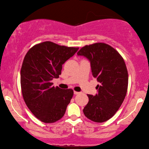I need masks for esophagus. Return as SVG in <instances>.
<instances>
[{
	"label": "esophagus",
	"instance_id": "obj_1",
	"mask_svg": "<svg viewBox=\"0 0 149 149\" xmlns=\"http://www.w3.org/2000/svg\"><path fill=\"white\" fill-rule=\"evenodd\" d=\"M74 93L75 95H78V94H79V92H77V91H74Z\"/></svg>",
	"mask_w": 149,
	"mask_h": 149
}]
</instances>
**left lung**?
I'll use <instances>...</instances> for the list:
<instances>
[{
    "mask_svg": "<svg viewBox=\"0 0 149 149\" xmlns=\"http://www.w3.org/2000/svg\"><path fill=\"white\" fill-rule=\"evenodd\" d=\"M89 60L93 76L100 85L95 96L87 95L89 102L84 108L88 119L102 123L110 119L121 107L128 86V73L124 60L116 50L104 42L82 47L77 52Z\"/></svg>",
    "mask_w": 149,
    "mask_h": 149,
    "instance_id": "left-lung-1",
    "label": "left lung"
}]
</instances>
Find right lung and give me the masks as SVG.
Masks as SVG:
<instances>
[{
  "instance_id": "right-lung-1",
  "label": "right lung",
  "mask_w": 149,
  "mask_h": 149,
  "mask_svg": "<svg viewBox=\"0 0 149 149\" xmlns=\"http://www.w3.org/2000/svg\"><path fill=\"white\" fill-rule=\"evenodd\" d=\"M78 49L45 41L34 45L24 57L20 72L22 96L33 114L42 122L54 123L64 116L74 91L55 87L52 80L59 77L62 64Z\"/></svg>"
}]
</instances>
